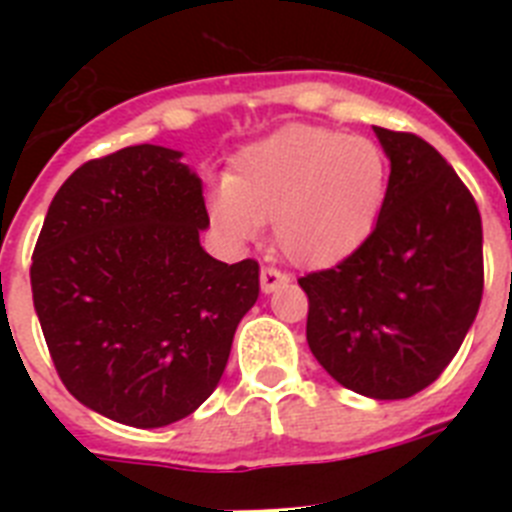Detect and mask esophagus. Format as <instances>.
Returning <instances> with one entry per match:
<instances>
[{"instance_id": "esophagus-1", "label": "esophagus", "mask_w": 512, "mask_h": 512, "mask_svg": "<svg viewBox=\"0 0 512 512\" xmlns=\"http://www.w3.org/2000/svg\"><path fill=\"white\" fill-rule=\"evenodd\" d=\"M287 282V274H282V271L274 269V266H264V269H261V292H264V295L277 292V289Z\"/></svg>"}]
</instances>
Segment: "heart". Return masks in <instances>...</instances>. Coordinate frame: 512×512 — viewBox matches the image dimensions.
Here are the masks:
<instances>
[{
	"mask_svg": "<svg viewBox=\"0 0 512 512\" xmlns=\"http://www.w3.org/2000/svg\"><path fill=\"white\" fill-rule=\"evenodd\" d=\"M390 189L382 146L338 130L292 125L243 148L207 197L212 223L246 243L274 223L284 259L305 269L341 264L372 235Z\"/></svg>",
	"mask_w": 512,
	"mask_h": 512,
	"instance_id": "1",
	"label": "heart"
}]
</instances>
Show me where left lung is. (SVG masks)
<instances>
[{"instance_id":"obj_1","label":"left lung","mask_w":512,"mask_h":512,"mask_svg":"<svg viewBox=\"0 0 512 512\" xmlns=\"http://www.w3.org/2000/svg\"><path fill=\"white\" fill-rule=\"evenodd\" d=\"M374 133L390 158L382 215L348 259L300 287L307 346L325 372L372 400H405L441 377L477 318L482 217L431 143Z\"/></svg>"}]
</instances>
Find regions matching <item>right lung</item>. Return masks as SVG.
<instances>
[{
  "mask_svg": "<svg viewBox=\"0 0 512 512\" xmlns=\"http://www.w3.org/2000/svg\"><path fill=\"white\" fill-rule=\"evenodd\" d=\"M182 151L130 146L74 171L30 266L33 302L66 390L104 418L161 428L215 392L259 264L202 248V179Z\"/></svg>",
  "mask_w": 512,
  "mask_h": 512,
  "instance_id": "obj_1",
  "label": "right lung"
}]
</instances>
